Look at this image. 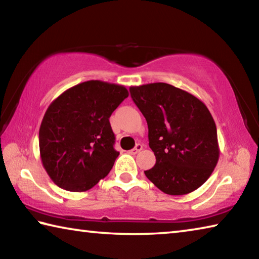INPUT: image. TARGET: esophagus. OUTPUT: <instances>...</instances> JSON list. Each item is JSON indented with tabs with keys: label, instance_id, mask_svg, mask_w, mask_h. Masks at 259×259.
Here are the masks:
<instances>
[{
	"label": "esophagus",
	"instance_id": "obj_1",
	"mask_svg": "<svg viewBox=\"0 0 259 259\" xmlns=\"http://www.w3.org/2000/svg\"><path fill=\"white\" fill-rule=\"evenodd\" d=\"M142 150H143L142 144H136V146L133 148V150H130L129 153H130V154H137V153L140 152Z\"/></svg>",
	"mask_w": 259,
	"mask_h": 259
}]
</instances>
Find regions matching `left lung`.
<instances>
[{"label":"left lung","mask_w":259,"mask_h":259,"mask_svg":"<svg viewBox=\"0 0 259 259\" xmlns=\"http://www.w3.org/2000/svg\"><path fill=\"white\" fill-rule=\"evenodd\" d=\"M148 125L156 157L145 175L165 194L184 195L207 182L219 159L217 129L207 106L168 83L130 87Z\"/></svg>","instance_id":"1"}]
</instances>
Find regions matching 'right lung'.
I'll return each mask as SVG.
<instances>
[{"mask_svg": "<svg viewBox=\"0 0 259 259\" xmlns=\"http://www.w3.org/2000/svg\"><path fill=\"white\" fill-rule=\"evenodd\" d=\"M128 96L123 85L91 80L50 104L38 144L42 164L57 186L84 192L107 176L120 154L109 116Z\"/></svg>", "mask_w": 259, "mask_h": 259, "instance_id": "right-lung-1", "label": "right lung"}]
</instances>
